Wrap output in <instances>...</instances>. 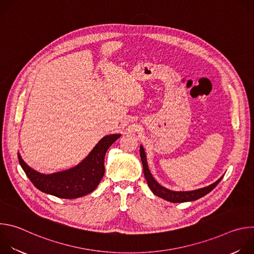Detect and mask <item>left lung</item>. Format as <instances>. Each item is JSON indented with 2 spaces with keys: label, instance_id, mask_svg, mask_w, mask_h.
<instances>
[{
  "label": "left lung",
  "instance_id": "obj_1",
  "mask_svg": "<svg viewBox=\"0 0 254 254\" xmlns=\"http://www.w3.org/2000/svg\"><path fill=\"white\" fill-rule=\"evenodd\" d=\"M139 155H140V160H141V164H142V168H143V175H144V178H146V180H147L148 185H149L150 189L152 190V192L156 196H158L162 199H165L169 202H172V203L189 202V201H195L199 198H202L203 196L210 193L217 185H218L220 181L222 180V178L224 177V175H223L220 179L217 180L215 183H213L207 187L198 189V190L185 191V192L184 191H171V190L161 186L154 179L153 175L151 174V172L149 170L146 153H144L142 146H139Z\"/></svg>",
  "mask_w": 254,
  "mask_h": 254
}]
</instances>
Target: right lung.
Instances as JSON below:
<instances>
[{
  "instance_id": "1",
  "label": "right lung",
  "mask_w": 254,
  "mask_h": 254,
  "mask_svg": "<svg viewBox=\"0 0 254 254\" xmlns=\"http://www.w3.org/2000/svg\"><path fill=\"white\" fill-rule=\"evenodd\" d=\"M120 136V133L105 135L77 166L50 175L30 168L19 153L18 159L27 177L38 190L63 199L79 198L94 191L100 183L104 175L105 153Z\"/></svg>"
}]
</instances>
